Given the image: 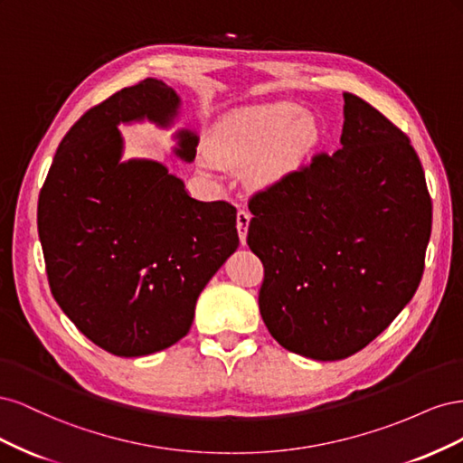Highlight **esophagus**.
I'll return each mask as SVG.
<instances>
[{
	"label": "esophagus",
	"instance_id": "1",
	"mask_svg": "<svg viewBox=\"0 0 463 463\" xmlns=\"http://www.w3.org/2000/svg\"><path fill=\"white\" fill-rule=\"evenodd\" d=\"M249 222H250V214L247 213V210H240V213H237V233H240V240L243 245L247 241Z\"/></svg>",
	"mask_w": 463,
	"mask_h": 463
}]
</instances>
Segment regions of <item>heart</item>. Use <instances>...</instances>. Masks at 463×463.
<instances>
[{
    "instance_id": "heart-1",
    "label": "heart",
    "mask_w": 463,
    "mask_h": 463,
    "mask_svg": "<svg viewBox=\"0 0 463 463\" xmlns=\"http://www.w3.org/2000/svg\"><path fill=\"white\" fill-rule=\"evenodd\" d=\"M317 141V121L299 106L279 102L232 116L218 133L216 158L226 164L259 160L257 177L270 184L298 167ZM206 162L214 164V158Z\"/></svg>"
}]
</instances>
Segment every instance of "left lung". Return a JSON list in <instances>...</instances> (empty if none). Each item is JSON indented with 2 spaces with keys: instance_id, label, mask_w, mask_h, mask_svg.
Returning a JSON list of instances; mask_svg holds the SVG:
<instances>
[{
  "instance_id": "8db88e82",
  "label": "left lung",
  "mask_w": 463,
  "mask_h": 463,
  "mask_svg": "<svg viewBox=\"0 0 463 463\" xmlns=\"http://www.w3.org/2000/svg\"><path fill=\"white\" fill-rule=\"evenodd\" d=\"M344 102L342 148L249 201L264 325L317 361L354 355L390 326L421 282L432 226L410 138L359 96L344 92Z\"/></svg>"
}]
</instances>
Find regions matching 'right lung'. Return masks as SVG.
Wrapping results in <instances>:
<instances>
[{
    "label": "right lung",
    "mask_w": 463,
    "mask_h": 463,
    "mask_svg": "<svg viewBox=\"0 0 463 463\" xmlns=\"http://www.w3.org/2000/svg\"><path fill=\"white\" fill-rule=\"evenodd\" d=\"M177 109L179 96L158 79L111 94L67 131L40 189L52 296L90 342L119 357L184 338L201 291L240 245L235 206L189 197L160 162H121L119 123L167 128ZM177 138L175 154L191 162L197 135Z\"/></svg>",
    "instance_id": "obj_1"
}]
</instances>
